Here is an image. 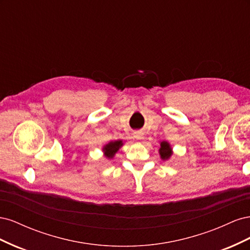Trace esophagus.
I'll list each match as a JSON object with an SVG mask.
<instances>
[{
  "label": "esophagus",
  "instance_id": "1",
  "mask_svg": "<svg viewBox=\"0 0 250 250\" xmlns=\"http://www.w3.org/2000/svg\"><path fill=\"white\" fill-rule=\"evenodd\" d=\"M134 138L138 139V140H141L143 138V132L141 131H135L134 132Z\"/></svg>",
  "mask_w": 250,
  "mask_h": 250
}]
</instances>
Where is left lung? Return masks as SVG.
Returning a JSON list of instances; mask_svg holds the SVG:
<instances>
[{"instance_id":"8db88e82","label":"left lung","mask_w":250,"mask_h":250,"mask_svg":"<svg viewBox=\"0 0 250 250\" xmlns=\"http://www.w3.org/2000/svg\"><path fill=\"white\" fill-rule=\"evenodd\" d=\"M160 154L163 160H168V158L171 156V148L170 145L167 142H162L161 143V149H160Z\"/></svg>"}]
</instances>
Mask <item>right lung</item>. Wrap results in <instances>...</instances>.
Listing matches in <instances>:
<instances>
[{
    "instance_id": "1",
    "label": "right lung",
    "mask_w": 250,
    "mask_h": 250,
    "mask_svg": "<svg viewBox=\"0 0 250 250\" xmlns=\"http://www.w3.org/2000/svg\"><path fill=\"white\" fill-rule=\"evenodd\" d=\"M122 146V142L121 141H116V142H111L109 143L108 145H106L104 147V151H105V156H107L108 158H112L115 153L119 150V148Z\"/></svg>"
}]
</instances>
